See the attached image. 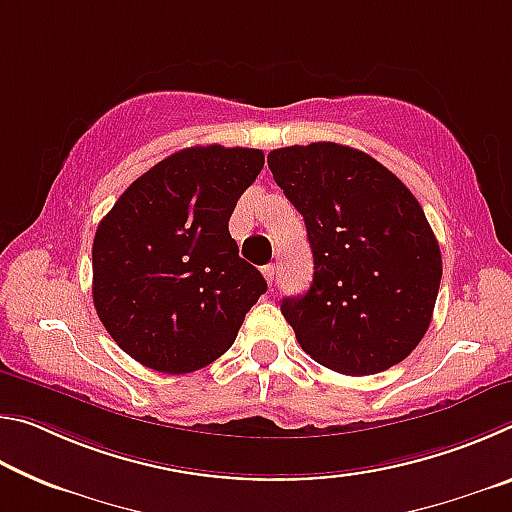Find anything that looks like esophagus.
<instances>
[{"label":"esophagus","mask_w":512,"mask_h":512,"mask_svg":"<svg viewBox=\"0 0 512 512\" xmlns=\"http://www.w3.org/2000/svg\"><path fill=\"white\" fill-rule=\"evenodd\" d=\"M262 273H264V277H266V282H268V284H273V282H275V264H266V266L262 268Z\"/></svg>","instance_id":"esophagus-1"}]
</instances>
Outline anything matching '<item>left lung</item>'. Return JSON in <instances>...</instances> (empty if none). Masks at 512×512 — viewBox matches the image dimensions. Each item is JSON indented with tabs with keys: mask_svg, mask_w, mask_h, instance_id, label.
<instances>
[{
	"mask_svg": "<svg viewBox=\"0 0 512 512\" xmlns=\"http://www.w3.org/2000/svg\"><path fill=\"white\" fill-rule=\"evenodd\" d=\"M268 169L307 225L314 280L282 316L311 359L343 375L404 361L429 329L443 257L420 203L368 153L284 146Z\"/></svg>",
	"mask_w": 512,
	"mask_h": 512,
	"instance_id": "left-lung-1",
	"label": "left lung"
}]
</instances>
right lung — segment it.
I'll return each mask as SVG.
<instances>
[{
    "label": "right lung",
    "mask_w": 512,
    "mask_h": 512,
    "mask_svg": "<svg viewBox=\"0 0 512 512\" xmlns=\"http://www.w3.org/2000/svg\"><path fill=\"white\" fill-rule=\"evenodd\" d=\"M262 167L259 149L192 146L142 173L101 219L94 307L142 366L185 375L235 343L266 280L239 257L228 221Z\"/></svg>",
    "instance_id": "obj_1"
}]
</instances>
